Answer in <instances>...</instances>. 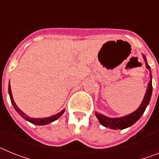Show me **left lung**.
<instances>
[{
  "mask_svg": "<svg viewBox=\"0 0 159 159\" xmlns=\"http://www.w3.org/2000/svg\"><path fill=\"white\" fill-rule=\"evenodd\" d=\"M143 57L146 62V67L150 71L151 80H150V82L148 83L147 92L144 95V98L142 101L141 104L137 110L134 111V112L120 118H109L107 116H103L102 114L95 112V116H96L97 119H99V122L103 127H109V128L114 129V130H118V129L123 130V129L127 128V127L132 126L134 123H135L141 118L143 114L145 111L146 108L148 106L150 100H151V95H152V74H151V67L148 65L147 62L146 57L144 55H143Z\"/></svg>",
  "mask_w": 159,
  "mask_h": 159,
  "instance_id": "left-lung-1",
  "label": "left lung"
}]
</instances>
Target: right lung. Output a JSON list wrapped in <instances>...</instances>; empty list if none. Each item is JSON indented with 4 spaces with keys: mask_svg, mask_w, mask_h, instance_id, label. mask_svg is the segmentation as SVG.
Here are the masks:
<instances>
[{
    "mask_svg": "<svg viewBox=\"0 0 159 159\" xmlns=\"http://www.w3.org/2000/svg\"><path fill=\"white\" fill-rule=\"evenodd\" d=\"M8 94H9V96H10V99H11V102H12V106L13 107L15 108V110L16 111L18 114H19L20 116H21L22 118L25 119V120H27V121L30 122L32 123V124H35V125H38V126H43V125H47L50 123H52L53 121L55 120H57V119L60 117V116H62L63 114H64V111L65 109L62 110L60 112H59L58 114L57 115H54L52 116H50V117H47V118H30L29 116H28L26 114L24 113L17 106L16 104L15 103L13 100V98H12V92H11V87H10V84H8Z\"/></svg>",
    "mask_w": 159,
    "mask_h": 159,
    "instance_id": "right-lung-1",
    "label": "right lung"
}]
</instances>
